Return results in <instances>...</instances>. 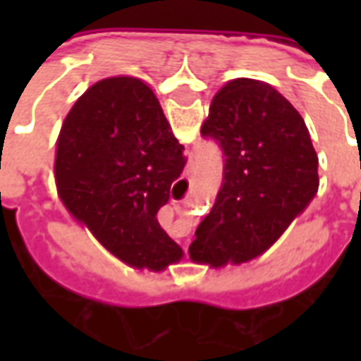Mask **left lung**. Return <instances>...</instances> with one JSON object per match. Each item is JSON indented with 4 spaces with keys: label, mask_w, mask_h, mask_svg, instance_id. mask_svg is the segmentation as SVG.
<instances>
[{
    "label": "left lung",
    "mask_w": 361,
    "mask_h": 361,
    "mask_svg": "<svg viewBox=\"0 0 361 361\" xmlns=\"http://www.w3.org/2000/svg\"><path fill=\"white\" fill-rule=\"evenodd\" d=\"M201 135L219 145L224 168L189 255L214 267L250 261L274 243L317 191L310 131L271 85L234 79L212 98Z\"/></svg>",
    "instance_id": "8db88e82"
}]
</instances>
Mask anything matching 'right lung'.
<instances>
[{"label":"right lung","instance_id":"right-lung-1","mask_svg":"<svg viewBox=\"0 0 361 361\" xmlns=\"http://www.w3.org/2000/svg\"><path fill=\"white\" fill-rule=\"evenodd\" d=\"M188 158L154 92L139 79L92 85L67 114L58 139L56 181L67 209L123 263L162 271L181 247L158 211Z\"/></svg>","mask_w":361,"mask_h":361}]
</instances>
